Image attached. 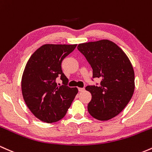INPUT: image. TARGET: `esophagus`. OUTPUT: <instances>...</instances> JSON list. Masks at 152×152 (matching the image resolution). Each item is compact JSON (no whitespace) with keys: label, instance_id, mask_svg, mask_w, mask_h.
Returning <instances> with one entry per match:
<instances>
[{"label":"esophagus","instance_id":"1","mask_svg":"<svg viewBox=\"0 0 152 152\" xmlns=\"http://www.w3.org/2000/svg\"><path fill=\"white\" fill-rule=\"evenodd\" d=\"M78 90H79V92H83L85 90V88H78Z\"/></svg>","mask_w":152,"mask_h":152}]
</instances>
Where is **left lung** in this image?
<instances>
[{"instance_id": "obj_1", "label": "left lung", "mask_w": 152, "mask_h": 152, "mask_svg": "<svg viewBox=\"0 0 152 152\" xmlns=\"http://www.w3.org/2000/svg\"><path fill=\"white\" fill-rule=\"evenodd\" d=\"M93 69V77L101 80L100 86H87L92 98L89 113L99 121H108L124 110L135 88L131 61L116 44L108 39L78 44Z\"/></svg>"}]
</instances>
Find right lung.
<instances>
[{"label":"right lung","mask_w":152,"mask_h":152,"mask_svg":"<svg viewBox=\"0 0 152 152\" xmlns=\"http://www.w3.org/2000/svg\"><path fill=\"white\" fill-rule=\"evenodd\" d=\"M77 44H46L31 54L23 70L21 91L27 107L42 121L57 122L65 115L75 95L77 88H69L62 72L63 59ZM60 76L64 86H58L56 78Z\"/></svg>","instance_id":"obj_1"}]
</instances>
